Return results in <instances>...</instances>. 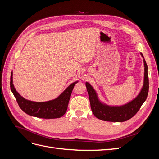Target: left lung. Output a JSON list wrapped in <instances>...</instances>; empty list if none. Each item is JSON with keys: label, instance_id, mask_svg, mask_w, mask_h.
Listing matches in <instances>:
<instances>
[{"label": "left lung", "instance_id": "1", "mask_svg": "<svg viewBox=\"0 0 159 159\" xmlns=\"http://www.w3.org/2000/svg\"><path fill=\"white\" fill-rule=\"evenodd\" d=\"M143 57V54H141ZM145 64V80L141 93L130 103L120 107H110L102 104L98 99L97 95L91 85L86 82V88L89 95L91 109L95 116L103 121L111 122H123L132 118L140 109L141 105L146 100L148 93V76L147 64Z\"/></svg>", "mask_w": 159, "mask_h": 159}]
</instances>
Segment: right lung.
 <instances>
[{
  "mask_svg": "<svg viewBox=\"0 0 159 159\" xmlns=\"http://www.w3.org/2000/svg\"><path fill=\"white\" fill-rule=\"evenodd\" d=\"M78 81L71 84L58 98L46 102H34L25 99L19 94L12 84V73L11 76V89L19 107L26 114L43 119L59 118L65 114L74 85Z\"/></svg>",
  "mask_w": 159,
  "mask_h": 159,
  "instance_id": "obj_1",
  "label": "right lung"
}]
</instances>
